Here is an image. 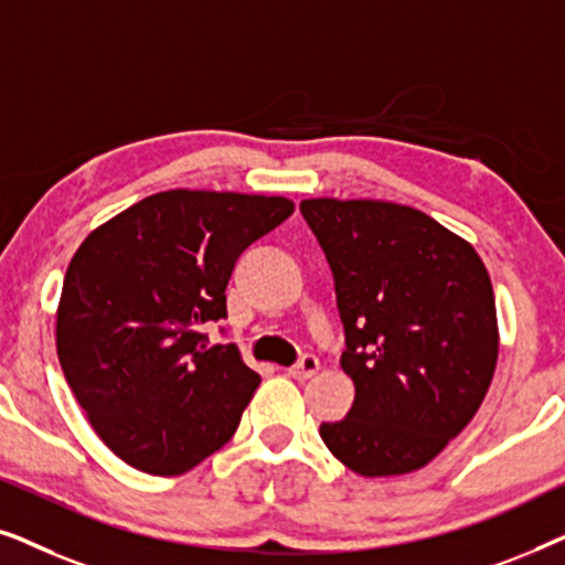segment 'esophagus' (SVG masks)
<instances>
[{
    "mask_svg": "<svg viewBox=\"0 0 565 565\" xmlns=\"http://www.w3.org/2000/svg\"><path fill=\"white\" fill-rule=\"evenodd\" d=\"M319 373V360L313 358V354H303L296 365L288 367V375L296 377V381H306V377H311Z\"/></svg>",
    "mask_w": 565,
    "mask_h": 565,
    "instance_id": "obj_1",
    "label": "esophagus"
}]
</instances>
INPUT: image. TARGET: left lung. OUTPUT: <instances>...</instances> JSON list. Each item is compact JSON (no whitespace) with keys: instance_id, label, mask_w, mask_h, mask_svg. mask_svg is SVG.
<instances>
[{"instance_id":"left-lung-1","label":"left lung","mask_w":565,"mask_h":565,"mask_svg":"<svg viewBox=\"0 0 565 565\" xmlns=\"http://www.w3.org/2000/svg\"><path fill=\"white\" fill-rule=\"evenodd\" d=\"M300 213L334 275L344 419L319 435L360 476L427 466L473 419L499 358L491 277L466 238L383 200L316 198Z\"/></svg>"}]
</instances>
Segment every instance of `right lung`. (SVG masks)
<instances>
[{
    "instance_id": "obj_1",
    "label": "right lung",
    "mask_w": 565,
    "mask_h": 565,
    "mask_svg": "<svg viewBox=\"0 0 565 565\" xmlns=\"http://www.w3.org/2000/svg\"><path fill=\"white\" fill-rule=\"evenodd\" d=\"M288 198L167 190L84 238L68 262L56 350L99 439L128 466L182 476L234 437L259 385L226 319L236 259L290 218Z\"/></svg>"
}]
</instances>
